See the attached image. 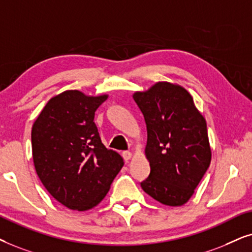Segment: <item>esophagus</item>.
<instances>
[{
    "label": "esophagus",
    "instance_id": "esophagus-1",
    "mask_svg": "<svg viewBox=\"0 0 252 252\" xmlns=\"http://www.w3.org/2000/svg\"><path fill=\"white\" fill-rule=\"evenodd\" d=\"M122 156H123V159L124 160L128 161V160H130L132 158V153L129 152V151H124V152L122 153Z\"/></svg>",
    "mask_w": 252,
    "mask_h": 252
}]
</instances>
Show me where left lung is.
Returning a JSON list of instances; mask_svg holds the SVG:
<instances>
[{
  "label": "left lung",
  "instance_id": "obj_1",
  "mask_svg": "<svg viewBox=\"0 0 252 252\" xmlns=\"http://www.w3.org/2000/svg\"><path fill=\"white\" fill-rule=\"evenodd\" d=\"M145 119V156L151 173L140 183L153 199L182 206L194 193L211 162L206 121L184 87L158 82L132 95Z\"/></svg>",
  "mask_w": 252,
  "mask_h": 252
}]
</instances>
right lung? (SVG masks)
<instances>
[{
  "instance_id": "obj_1",
  "label": "right lung",
  "mask_w": 252,
  "mask_h": 252,
  "mask_svg": "<svg viewBox=\"0 0 252 252\" xmlns=\"http://www.w3.org/2000/svg\"><path fill=\"white\" fill-rule=\"evenodd\" d=\"M108 95L68 90L53 96L32 126L35 172L52 196L70 210L87 211L105 198L122 157L101 143L95 110Z\"/></svg>"
}]
</instances>
